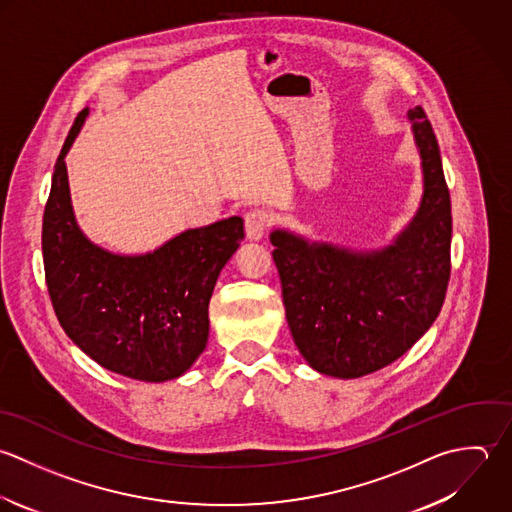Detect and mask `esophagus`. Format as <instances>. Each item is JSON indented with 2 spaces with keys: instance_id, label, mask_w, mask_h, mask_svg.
<instances>
[{
  "instance_id": "34e87169",
  "label": "esophagus",
  "mask_w": 512,
  "mask_h": 512,
  "mask_svg": "<svg viewBox=\"0 0 512 512\" xmlns=\"http://www.w3.org/2000/svg\"><path fill=\"white\" fill-rule=\"evenodd\" d=\"M273 215L267 209H251L245 215V233L249 239H261L265 231L271 227Z\"/></svg>"
}]
</instances>
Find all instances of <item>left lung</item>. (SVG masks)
<instances>
[{"label":"left lung","mask_w":512,"mask_h":512,"mask_svg":"<svg viewBox=\"0 0 512 512\" xmlns=\"http://www.w3.org/2000/svg\"><path fill=\"white\" fill-rule=\"evenodd\" d=\"M425 195L395 245L353 253L271 233L291 335L323 375L357 379L405 355L433 325L451 279L453 215L437 135L423 107L409 111Z\"/></svg>","instance_id":"left-lung-1"}]
</instances>
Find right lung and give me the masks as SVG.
<instances>
[{
	"instance_id": "1",
	"label": "right lung",
	"mask_w": 512,
	"mask_h": 512,
	"mask_svg": "<svg viewBox=\"0 0 512 512\" xmlns=\"http://www.w3.org/2000/svg\"><path fill=\"white\" fill-rule=\"evenodd\" d=\"M87 109L75 117L57 157L45 203L41 249L53 311L67 337L117 375L161 383L203 353L217 277L245 237L229 217L189 229L153 253L111 255L89 243L69 201L65 153Z\"/></svg>"
}]
</instances>
